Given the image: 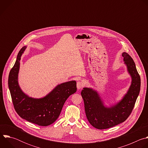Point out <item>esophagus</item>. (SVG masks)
<instances>
[{
    "label": "esophagus",
    "mask_w": 148,
    "mask_h": 148,
    "mask_svg": "<svg viewBox=\"0 0 148 148\" xmlns=\"http://www.w3.org/2000/svg\"><path fill=\"white\" fill-rule=\"evenodd\" d=\"M83 87V84L80 81H78L77 83V89L78 90H79V89H81Z\"/></svg>",
    "instance_id": "esophagus-1"
}]
</instances>
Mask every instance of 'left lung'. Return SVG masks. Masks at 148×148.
<instances>
[{
    "label": "left lung",
    "instance_id": "left-lung-1",
    "mask_svg": "<svg viewBox=\"0 0 148 148\" xmlns=\"http://www.w3.org/2000/svg\"><path fill=\"white\" fill-rule=\"evenodd\" d=\"M122 56L132 80L127 92L121 100L107 107L97 91L93 88L84 87L81 92L87 118L98 130L110 128L124 122L132 111L140 92V78L135 62L127 53H122Z\"/></svg>",
    "mask_w": 148,
    "mask_h": 148
}]
</instances>
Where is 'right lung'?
<instances>
[{
	"label": "right lung",
	"instance_id": "1",
	"mask_svg": "<svg viewBox=\"0 0 148 148\" xmlns=\"http://www.w3.org/2000/svg\"><path fill=\"white\" fill-rule=\"evenodd\" d=\"M26 48L27 46H24L19 51L9 75L8 85L13 103L22 118L39 126H49L58 118L67 98L76 92V81L58 84L43 98H34L26 94L19 86L18 75L21 57Z\"/></svg>",
	"mask_w": 148,
	"mask_h": 148
}]
</instances>
